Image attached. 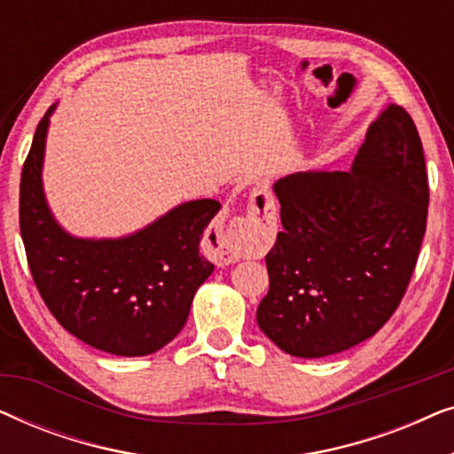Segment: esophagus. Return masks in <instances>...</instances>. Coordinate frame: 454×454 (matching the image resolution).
Wrapping results in <instances>:
<instances>
[{
	"label": "esophagus",
	"mask_w": 454,
	"mask_h": 454,
	"mask_svg": "<svg viewBox=\"0 0 454 454\" xmlns=\"http://www.w3.org/2000/svg\"><path fill=\"white\" fill-rule=\"evenodd\" d=\"M275 204L264 188L254 190L246 216H233L225 227L210 233L208 250L216 262H238L247 252L262 247L275 233Z\"/></svg>",
	"instance_id": "esophagus-1"
}]
</instances>
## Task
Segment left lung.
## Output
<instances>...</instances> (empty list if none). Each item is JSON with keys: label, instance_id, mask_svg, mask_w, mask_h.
Segmentation results:
<instances>
[{"label": "left lung", "instance_id": "1", "mask_svg": "<svg viewBox=\"0 0 454 454\" xmlns=\"http://www.w3.org/2000/svg\"><path fill=\"white\" fill-rule=\"evenodd\" d=\"M283 231L266 254L260 331L294 357L334 356L370 339L399 306L427 219L424 148L390 103L349 171L278 179Z\"/></svg>", "mask_w": 454, "mask_h": 454}]
</instances>
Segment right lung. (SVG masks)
Segmentation results:
<instances>
[{
	"label": "right lung",
	"instance_id": "right-lung-1",
	"mask_svg": "<svg viewBox=\"0 0 454 454\" xmlns=\"http://www.w3.org/2000/svg\"><path fill=\"white\" fill-rule=\"evenodd\" d=\"M51 105L36 126L20 179V233L35 285L61 326L111 356L163 349L188 320L215 264L200 256L204 229L221 204H177L121 238H78L55 219L43 185Z\"/></svg>",
	"mask_w": 454,
	"mask_h": 454
}]
</instances>
